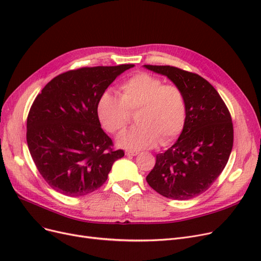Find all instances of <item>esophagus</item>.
Segmentation results:
<instances>
[{
    "label": "esophagus",
    "mask_w": 261,
    "mask_h": 261,
    "mask_svg": "<svg viewBox=\"0 0 261 261\" xmlns=\"http://www.w3.org/2000/svg\"><path fill=\"white\" fill-rule=\"evenodd\" d=\"M126 154L128 156H134V155H138L139 154V151H134V150H127L126 151Z\"/></svg>",
    "instance_id": "esophagus-1"
}]
</instances>
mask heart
Here are the masks:
<instances>
[{
	"instance_id": "obj_1",
	"label": "heart",
	"mask_w": 261,
	"mask_h": 261,
	"mask_svg": "<svg viewBox=\"0 0 261 261\" xmlns=\"http://www.w3.org/2000/svg\"><path fill=\"white\" fill-rule=\"evenodd\" d=\"M120 97L107 89L97 102V115L110 133H118L137 112V127L122 132L117 145L126 149L141 150L169 145L182 132L187 120L186 98L178 86L163 84L161 79L139 72L122 82Z\"/></svg>"
}]
</instances>
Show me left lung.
I'll list each match as a JSON object with an SVG mask.
<instances>
[{"mask_svg":"<svg viewBox=\"0 0 261 261\" xmlns=\"http://www.w3.org/2000/svg\"><path fill=\"white\" fill-rule=\"evenodd\" d=\"M144 67L167 76L182 90L187 102L185 128L171 148L156 154L147 182L167 198L196 197L210 188L228 162L233 144L230 113L200 75L172 66Z\"/></svg>","mask_w":261,"mask_h":261,"instance_id":"8db88e82","label":"left lung"}]
</instances>
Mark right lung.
Here are the masks:
<instances>
[{
  "mask_svg": "<svg viewBox=\"0 0 261 261\" xmlns=\"http://www.w3.org/2000/svg\"><path fill=\"white\" fill-rule=\"evenodd\" d=\"M132 67H84L64 72L34 100L27 121L28 146L53 190L71 197L92 193L106 182L113 163L124 155L121 149H112V140L97 115V102Z\"/></svg>",
  "mask_w": 261,
  "mask_h": 261,
  "instance_id": "1",
  "label": "right lung"
}]
</instances>
